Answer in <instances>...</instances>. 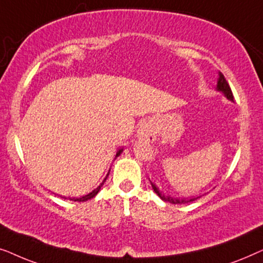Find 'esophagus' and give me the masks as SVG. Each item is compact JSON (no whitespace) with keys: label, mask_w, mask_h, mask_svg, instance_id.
<instances>
[{"label":"esophagus","mask_w":263,"mask_h":263,"mask_svg":"<svg viewBox=\"0 0 263 263\" xmlns=\"http://www.w3.org/2000/svg\"><path fill=\"white\" fill-rule=\"evenodd\" d=\"M138 138L145 140V141L153 142L157 139L156 124L152 121L142 122L138 129Z\"/></svg>","instance_id":"esophagus-1"}]
</instances>
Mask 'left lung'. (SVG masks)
<instances>
[{"instance_id": "1", "label": "left lung", "mask_w": 263, "mask_h": 263, "mask_svg": "<svg viewBox=\"0 0 263 263\" xmlns=\"http://www.w3.org/2000/svg\"><path fill=\"white\" fill-rule=\"evenodd\" d=\"M217 89L219 92H222L224 93V96L226 97V98L231 100V102H233V95H232V91L231 88H230V86L228 84V81H226V79L224 75H222L221 73H219V79H218V85H217ZM151 184H152V188L154 192H156V194L158 196L160 197L161 200L163 201H166V202H170V203H174V204H183V203H188V202H192V201H195L199 199L200 196L197 197H192V199H178V197H172L170 195H165L164 193H161L159 188L158 186H156V184H153L152 182H151Z\"/></svg>"}]
</instances>
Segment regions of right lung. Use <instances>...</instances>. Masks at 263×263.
Wrapping results in <instances>:
<instances>
[{
  "label": "right lung",
  "mask_w": 263,
  "mask_h": 263,
  "mask_svg": "<svg viewBox=\"0 0 263 263\" xmlns=\"http://www.w3.org/2000/svg\"><path fill=\"white\" fill-rule=\"evenodd\" d=\"M122 151H123V149H120V151H118V152L116 153V158H117L118 156H120V154L122 153ZM109 174H110V171H109V172H107L106 177H105V178H104V181H103L102 183H100V184H99L98 186H97V188H96L95 190H92V192H91V193H89V194H87V195H85V196H81V197H77V199H75V197H73V199H70V200H71V201H78V202H84V201L91 200V199H92V197H95V196L97 195V194H98V192H99V190H100V188H102V186H103V184H104V182H105V181H106V178H107V176H109Z\"/></svg>",
  "instance_id": "add662e5"
}]
</instances>
